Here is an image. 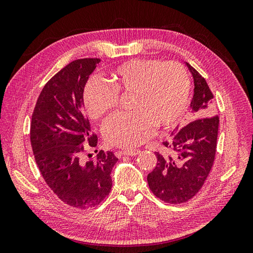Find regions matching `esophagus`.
<instances>
[{
	"label": "esophagus",
	"instance_id": "34e87169",
	"mask_svg": "<svg viewBox=\"0 0 253 253\" xmlns=\"http://www.w3.org/2000/svg\"><path fill=\"white\" fill-rule=\"evenodd\" d=\"M140 153V151L138 150H126V151H122L121 154L126 155V156H136L138 155Z\"/></svg>",
	"mask_w": 253,
	"mask_h": 253
}]
</instances>
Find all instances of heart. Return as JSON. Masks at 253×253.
<instances>
[{
	"label": "heart",
	"mask_w": 253,
	"mask_h": 253,
	"mask_svg": "<svg viewBox=\"0 0 253 253\" xmlns=\"http://www.w3.org/2000/svg\"><path fill=\"white\" fill-rule=\"evenodd\" d=\"M111 88L100 78L91 77L83 91V101L89 116L101 119L118 103V95L133 94L131 114L115 115L102 127L104 138L115 147H138L153 135L154 126H175L186 111L190 81L177 62L133 59L111 73Z\"/></svg>",
	"instance_id": "1"
}]
</instances>
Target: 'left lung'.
Masks as SVG:
<instances>
[{
  "instance_id": "left-lung-1",
  "label": "left lung",
  "mask_w": 253,
  "mask_h": 253,
  "mask_svg": "<svg viewBox=\"0 0 253 253\" xmlns=\"http://www.w3.org/2000/svg\"><path fill=\"white\" fill-rule=\"evenodd\" d=\"M185 64L194 83L190 103L194 121L180 131L178 127L174 129L172 140L164 142L169 152H156V167L148 174L152 192L159 200L173 205L191 200L208 177L216 152L219 122L208 84L195 68L188 62Z\"/></svg>"
}]
</instances>
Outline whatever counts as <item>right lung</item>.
Listing matches in <instances>:
<instances>
[{"mask_svg":"<svg viewBox=\"0 0 253 253\" xmlns=\"http://www.w3.org/2000/svg\"><path fill=\"white\" fill-rule=\"evenodd\" d=\"M100 59H79L67 64L45 84L30 125V142L38 168L61 201L78 209L100 204L112 189L111 172L118 158L100 151L82 158L84 141L96 147L84 113L83 91Z\"/></svg>","mask_w":253,"mask_h":253,"instance_id":"right-lung-1","label":"right lung"}]
</instances>
